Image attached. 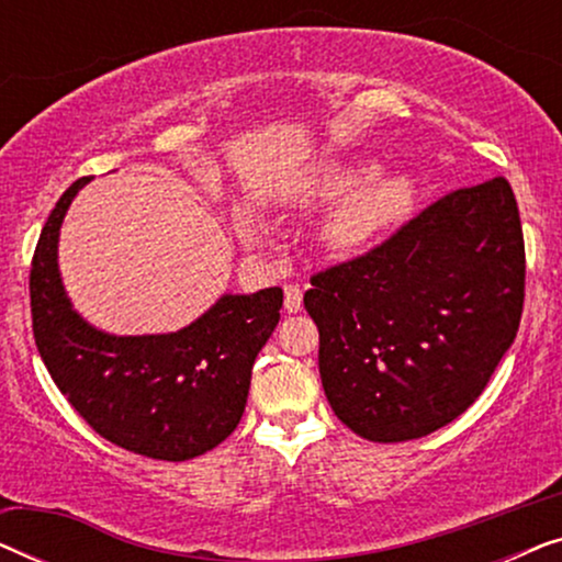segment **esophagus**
<instances>
[{
    "label": "esophagus",
    "instance_id": "34e87169",
    "mask_svg": "<svg viewBox=\"0 0 562 562\" xmlns=\"http://www.w3.org/2000/svg\"><path fill=\"white\" fill-rule=\"evenodd\" d=\"M283 310L289 314H296L302 310V289H299L296 283H289V286L283 289Z\"/></svg>",
    "mask_w": 562,
    "mask_h": 562
}]
</instances>
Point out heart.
I'll use <instances>...</instances> for the list:
<instances>
[{
  "instance_id": "1",
  "label": "heart",
  "mask_w": 562,
  "mask_h": 562,
  "mask_svg": "<svg viewBox=\"0 0 562 562\" xmlns=\"http://www.w3.org/2000/svg\"><path fill=\"white\" fill-rule=\"evenodd\" d=\"M379 166L368 160H327L289 189L294 206L327 204L344 196L327 214L322 237L333 250L363 248L412 212L417 187L409 176H375ZM250 229V222H243Z\"/></svg>"
}]
</instances>
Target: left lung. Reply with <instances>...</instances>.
Listing matches in <instances>:
<instances>
[{
	"label": "left lung",
	"mask_w": 562,
	"mask_h": 562,
	"mask_svg": "<svg viewBox=\"0 0 562 562\" xmlns=\"http://www.w3.org/2000/svg\"><path fill=\"white\" fill-rule=\"evenodd\" d=\"M521 304L525 237L504 176L437 199L304 294L327 402L371 442L460 417L512 348Z\"/></svg>",
	"instance_id": "left-lung-1"
}]
</instances>
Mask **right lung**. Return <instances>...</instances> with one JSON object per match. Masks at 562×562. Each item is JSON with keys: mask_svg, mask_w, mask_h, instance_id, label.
<instances>
[{"mask_svg": "<svg viewBox=\"0 0 562 562\" xmlns=\"http://www.w3.org/2000/svg\"><path fill=\"white\" fill-rule=\"evenodd\" d=\"M74 181L45 222L30 268L33 335L50 379L87 425L117 448L189 460L217 448L240 422L256 356L281 319L283 291L222 294L168 335H110L91 327L58 271V235Z\"/></svg>", "mask_w": 562, "mask_h": 562, "instance_id": "add662e5", "label": "right lung"}]
</instances>
